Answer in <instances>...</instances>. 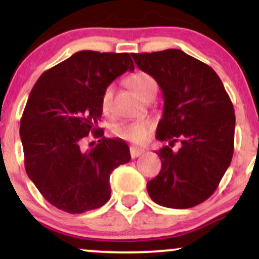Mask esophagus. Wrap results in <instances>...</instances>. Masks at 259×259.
<instances>
[{
	"label": "esophagus",
	"mask_w": 259,
	"mask_h": 259,
	"mask_svg": "<svg viewBox=\"0 0 259 259\" xmlns=\"http://www.w3.org/2000/svg\"><path fill=\"white\" fill-rule=\"evenodd\" d=\"M142 153H144V151L140 150V148L130 147V156H132V158H138Z\"/></svg>",
	"instance_id": "34e87169"
}]
</instances>
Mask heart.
<instances>
[{
	"label": "heart",
	"mask_w": 259,
	"mask_h": 259,
	"mask_svg": "<svg viewBox=\"0 0 259 259\" xmlns=\"http://www.w3.org/2000/svg\"><path fill=\"white\" fill-rule=\"evenodd\" d=\"M127 84H129L132 90L141 97L142 100L147 96L151 92L156 94L157 84L154 79L150 74L144 72H136L132 74L127 78ZM113 97V86L108 85L103 90L102 96H101V106L103 111H108L111 107ZM153 130V124L151 121H136V123H121L117 124L113 127V133L118 138L127 140L135 145H144L150 138L151 133Z\"/></svg>",
	"instance_id": "heart-1"
}]
</instances>
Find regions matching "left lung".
<instances>
[{
  "instance_id": "obj_1",
  "label": "left lung",
  "mask_w": 259,
  "mask_h": 259,
  "mask_svg": "<svg viewBox=\"0 0 259 259\" xmlns=\"http://www.w3.org/2000/svg\"><path fill=\"white\" fill-rule=\"evenodd\" d=\"M132 57L139 69L158 82L164 100L156 138L169 146L157 152L162 168L147 183L148 195L168 208L197 206L215 191L233 158L235 112L230 97L209 65L181 50ZM178 141L181 148L173 151Z\"/></svg>"
}]
</instances>
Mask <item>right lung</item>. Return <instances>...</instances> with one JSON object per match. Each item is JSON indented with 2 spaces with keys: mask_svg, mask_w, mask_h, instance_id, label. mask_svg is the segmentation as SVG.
Returning <instances> with one entry per match:
<instances>
[{
  "mask_svg": "<svg viewBox=\"0 0 259 259\" xmlns=\"http://www.w3.org/2000/svg\"><path fill=\"white\" fill-rule=\"evenodd\" d=\"M126 70H134L129 53L79 51L46 70L29 95L20 119L25 170L58 209L80 214L102 207L112 171L132 159L126 142L97 126L103 90ZM90 132L99 144L82 151Z\"/></svg>",
  "mask_w": 259,
  "mask_h": 259,
  "instance_id": "1",
  "label": "right lung"
}]
</instances>
